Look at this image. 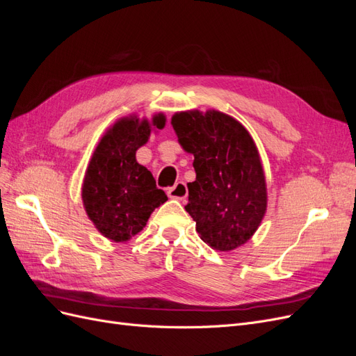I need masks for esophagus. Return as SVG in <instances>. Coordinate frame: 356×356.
Segmentation results:
<instances>
[{
	"mask_svg": "<svg viewBox=\"0 0 356 356\" xmlns=\"http://www.w3.org/2000/svg\"><path fill=\"white\" fill-rule=\"evenodd\" d=\"M168 196L170 199H177V200H184L187 197V187L182 181H178L174 187L168 188Z\"/></svg>",
	"mask_w": 356,
	"mask_h": 356,
	"instance_id": "esophagus-1",
	"label": "esophagus"
}]
</instances>
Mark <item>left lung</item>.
I'll return each mask as SVG.
<instances>
[{
  "label": "left lung",
  "mask_w": 356,
  "mask_h": 356,
  "mask_svg": "<svg viewBox=\"0 0 356 356\" xmlns=\"http://www.w3.org/2000/svg\"><path fill=\"white\" fill-rule=\"evenodd\" d=\"M178 143L195 156L186 211L200 239L229 252L246 243L267 209L266 177L250 132L236 118L209 110L172 117Z\"/></svg>",
  "instance_id": "obj_1"
}]
</instances>
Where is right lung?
I'll list each match as a JSON object with an SVG mask.
<instances>
[{"instance_id": "1", "label": "right lung", "mask_w": 356, "mask_h": 356, "mask_svg": "<svg viewBox=\"0 0 356 356\" xmlns=\"http://www.w3.org/2000/svg\"><path fill=\"white\" fill-rule=\"evenodd\" d=\"M165 114L152 122L136 115L117 120L101 138L83 179L86 213L98 232L114 242H127L141 232L156 208L168 200L145 166L136 161V149L147 144L153 129H163Z\"/></svg>"}]
</instances>
